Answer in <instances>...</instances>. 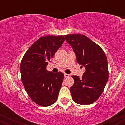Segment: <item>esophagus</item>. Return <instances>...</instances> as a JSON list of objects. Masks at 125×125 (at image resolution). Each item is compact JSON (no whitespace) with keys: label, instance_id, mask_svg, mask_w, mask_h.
Returning a JSON list of instances; mask_svg holds the SVG:
<instances>
[{"label":"esophagus","instance_id":"esophagus-1","mask_svg":"<svg viewBox=\"0 0 125 125\" xmlns=\"http://www.w3.org/2000/svg\"><path fill=\"white\" fill-rule=\"evenodd\" d=\"M64 77H68L69 76V74H68L67 73H64Z\"/></svg>","mask_w":125,"mask_h":125}]
</instances>
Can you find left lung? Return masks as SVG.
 Here are the masks:
<instances>
[{"label": "left lung", "mask_w": 125, "mask_h": 125, "mask_svg": "<svg viewBox=\"0 0 125 125\" xmlns=\"http://www.w3.org/2000/svg\"><path fill=\"white\" fill-rule=\"evenodd\" d=\"M64 36L76 54L77 62L86 69L82 79L72 76L74 83L70 89L72 97L77 104H90L100 97L108 81L106 56L99 46L86 36L71 34Z\"/></svg>", "instance_id": "left-lung-1"}]
</instances>
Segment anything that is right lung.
<instances>
[{"label":"right lung","instance_id":"right-lung-1","mask_svg":"<svg viewBox=\"0 0 125 125\" xmlns=\"http://www.w3.org/2000/svg\"><path fill=\"white\" fill-rule=\"evenodd\" d=\"M64 41V36L40 38L21 60L20 71L26 91L33 101L42 106H51L58 99L64 74L48 71L46 66Z\"/></svg>","mask_w":125,"mask_h":125}]
</instances>
